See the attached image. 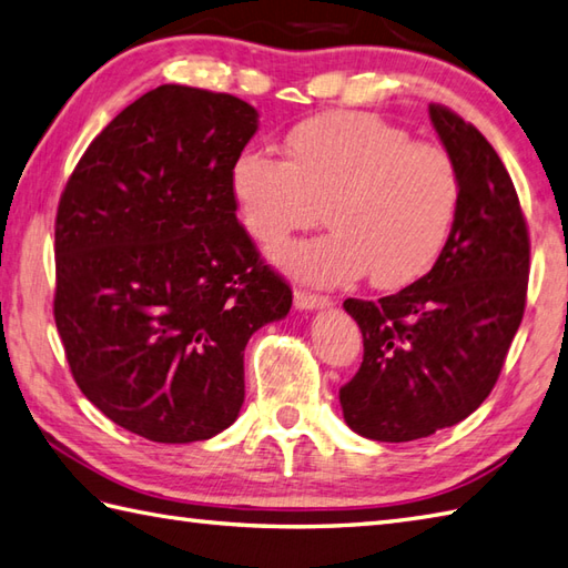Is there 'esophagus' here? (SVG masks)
Wrapping results in <instances>:
<instances>
[{"instance_id":"1","label":"esophagus","mask_w":568,"mask_h":568,"mask_svg":"<svg viewBox=\"0 0 568 568\" xmlns=\"http://www.w3.org/2000/svg\"><path fill=\"white\" fill-rule=\"evenodd\" d=\"M327 305H329V297L307 293V291H295V307L297 310H322Z\"/></svg>"}]
</instances>
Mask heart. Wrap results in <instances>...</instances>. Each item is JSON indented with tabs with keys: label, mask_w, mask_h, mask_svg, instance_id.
<instances>
[{
	"label": "heart",
	"mask_w": 568,
	"mask_h": 568,
	"mask_svg": "<svg viewBox=\"0 0 568 568\" xmlns=\"http://www.w3.org/2000/svg\"><path fill=\"white\" fill-rule=\"evenodd\" d=\"M285 151L287 161L246 151L232 168L241 222L268 248L315 224L324 204L332 232L277 251L283 271L312 285L368 271L373 285L400 287L437 263L462 200L449 151L361 112L303 119Z\"/></svg>",
	"instance_id": "1"
}]
</instances>
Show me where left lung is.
I'll return each mask as SVG.
<instances>
[{
	"mask_svg": "<svg viewBox=\"0 0 568 568\" xmlns=\"http://www.w3.org/2000/svg\"><path fill=\"white\" fill-rule=\"evenodd\" d=\"M429 119L462 178L437 263L378 303L348 297L364 364L339 390L366 439L413 442L466 419L490 395L525 315L529 236L513 180L474 124L439 104Z\"/></svg>",
	"mask_w": 568,
	"mask_h": 568,
	"instance_id": "obj_1",
	"label": "left lung"
}]
</instances>
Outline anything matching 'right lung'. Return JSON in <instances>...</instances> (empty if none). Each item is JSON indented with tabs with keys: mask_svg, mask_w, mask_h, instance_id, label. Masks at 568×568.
Returning <instances> with one entry per match:
<instances>
[{
	"mask_svg": "<svg viewBox=\"0 0 568 568\" xmlns=\"http://www.w3.org/2000/svg\"><path fill=\"white\" fill-rule=\"evenodd\" d=\"M244 100L161 84L116 114L60 195L53 315L72 378L119 427L212 439L244 405V348L293 305L236 220Z\"/></svg>",
	"mask_w": 568,
	"mask_h": 568,
	"instance_id": "right-lung-1",
	"label": "right lung"
}]
</instances>
